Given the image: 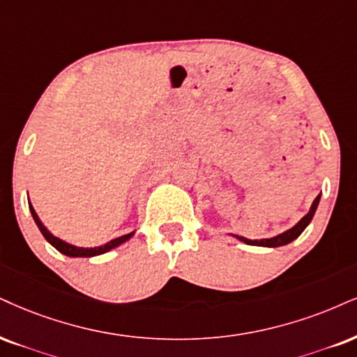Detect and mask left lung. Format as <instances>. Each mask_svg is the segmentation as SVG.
I'll return each mask as SVG.
<instances>
[{"mask_svg": "<svg viewBox=\"0 0 357 357\" xmlns=\"http://www.w3.org/2000/svg\"><path fill=\"white\" fill-rule=\"evenodd\" d=\"M319 199H321V193L314 199L313 205H311V208H310V212H307V213L305 215V217H303V218L300 220V222L296 223V225H294L293 228H289L288 231L281 233V235L273 236V238H263V240H248V238H245V236H238V235H236V238H238L240 241H243V243H246V245L273 246V248H275V246H281V245H286V243H291V241L296 240L298 236H300L301 233H303V230H305V228H306L307 225H310V222H311V220H313V217H314L316 208H318Z\"/></svg>", "mask_w": 357, "mask_h": 357, "instance_id": "left-lung-1", "label": "left lung"}]
</instances>
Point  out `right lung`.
Instances as JSON below:
<instances>
[{"label": "right lung", "mask_w": 357, "mask_h": 357, "mask_svg": "<svg viewBox=\"0 0 357 357\" xmlns=\"http://www.w3.org/2000/svg\"><path fill=\"white\" fill-rule=\"evenodd\" d=\"M29 210H31V215H33L34 222H36L39 230H41V233L44 235V238L50 241V243L54 246L57 252L68 255V257H96V255H102L105 252H109V250L116 248V246H119L121 243H124V241H127L132 235H134V231H132V233H127V235H124V236H119V238H114L111 241H107V243L102 245V246H94V248H79V246L69 245L63 240L56 238L54 235H51V233L46 230V227H44L41 223V220L38 218V215H36V212H34V208L31 206V204H29Z\"/></svg>", "instance_id": "add662e5"}]
</instances>
